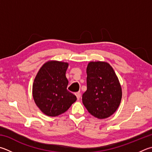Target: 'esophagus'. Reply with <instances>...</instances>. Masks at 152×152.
Here are the masks:
<instances>
[{
	"mask_svg": "<svg viewBox=\"0 0 152 152\" xmlns=\"http://www.w3.org/2000/svg\"><path fill=\"white\" fill-rule=\"evenodd\" d=\"M76 97H77V99H78V100H79L80 98V96H81V94H80V92H76Z\"/></svg>",
	"mask_w": 152,
	"mask_h": 152,
	"instance_id": "34e87169",
	"label": "esophagus"
}]
</instances>
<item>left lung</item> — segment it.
Returning <instances> with one entry per match:
<instances>
[{
	"label": "left lung",
	"instance_id": "obj_1",
	"mask_svg": "<svg viewBox=\"0 0 152 152\" xmlns=\"http://www.w3.org/2000/svg\"><path fill=\"white\" fill-rule=\"evenodd\" d=\"M87 90L82 102L90 114L98 119L112 115L119 107L122 92L114 69L105 62H90L86 68Z\"/></svg>",
	"mask_w": 152,
	"mask_h": 152
}]
</instances>
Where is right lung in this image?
<instances>
[{"label": "right lung", "mask_w": 152, "mask_h": 152, "mask_svg": "<svg viewBox=\"0 0 152 152\" xmlns=\"http://www.w3.org/2000/svg\"><path fill=\"white\" fill-rule=\"evenodd\" d=\"M68 67L67 62L48 61L40 68L34 78L33 98L38 108L48 116L63 114L77 100L76 96L67 90Z\"/></svg>", "instance_id": "obj_1"}]
</instances>
